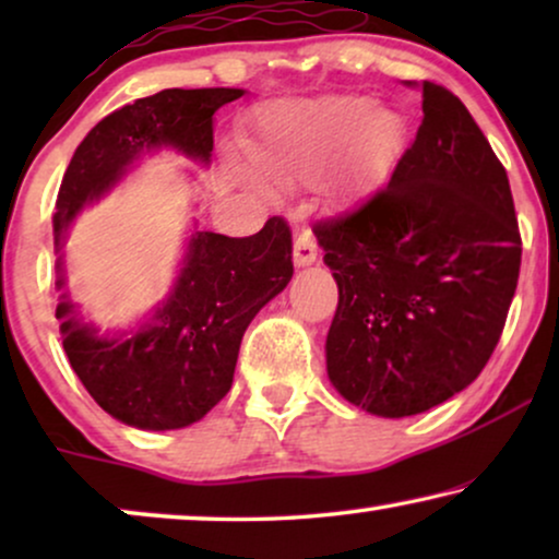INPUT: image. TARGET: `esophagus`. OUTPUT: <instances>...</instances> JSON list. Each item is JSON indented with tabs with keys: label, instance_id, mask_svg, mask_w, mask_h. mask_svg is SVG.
<instances>
[{
	"label": "esophagus",
	"instance_id": "1",
	"mask_svg": "<svg viewBox=\"0 0 559 559\" xmlns=\"http://www.w3.org/2000/svg\"><path fill=\"white\" fill-rule=\"evenodd\" d=\"M318 259V241L316 234L310 228H300V234L295 236V264L308 266Z\"/></svg>",
	"mask_w": 559,
	"mask_h": 559
}]
</instances>
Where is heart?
I'll return each instance as SVG.
<instances>
[{
    "instance_id": "obj_1",
    "label": "heart",
    "mask_w": 559,
    "mask_h": 559,
    "mask_svg": "<svg viewBox=\"0 0 559 559\" xmlns=\"http://www.w3.org/2000/svg\"><path fill=\"white\" fill-rule=\"evenodd\" d=\"M404 127L364 96H328L274 106L249 155L266 178L293 188L346 150L350 173H379L400 155Z\"/></svg>"
}]
</instances>
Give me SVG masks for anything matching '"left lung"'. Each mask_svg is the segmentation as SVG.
I'll list each match as a JSON object with an SVG mask.
<instances>
[{
    "instance_id": "1",
    "label": "left lung",
    "mask_w": 559,
    "mask_h": 559,
    "mask_svg": "<svg viewBox=\"0 0 559 559\" xmlns=\"http://www.w3.org/2000/svg\"><path fill=\"white\" fill-rule=\"evenodd\" d=\"M423 114L386 186L312 226L338 282L328 377L379 417L419 415L476 381L522 266L507 170L471 111L423 81Z\"/></svg>"
}]
</instances>
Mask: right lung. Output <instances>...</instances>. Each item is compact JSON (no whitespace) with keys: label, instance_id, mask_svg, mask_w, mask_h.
<instances>
[{"label":"right lung","instance_id":"1","mask_svg":"<svg viewBox=\"0 0 559 559\" xmlns=\"http://www.w3.org/2000/svg\"><path fill=\"white\" fill-rule=\"evenodd\" d=\"M241 88H165L111 111L73 152L58 190L56 243L86 203L117 186L144 150L175 147L209 163L213 114ZM58 289L66 285L58 259ZM293 280V231L272 216L254 236L195 231L173 293L150 323L106 338L60 295L63 348L98 407L140 430H178L224 400L251 320Z\"/></svg>","mask_w":559,"mask_h":559}]
</instances>
